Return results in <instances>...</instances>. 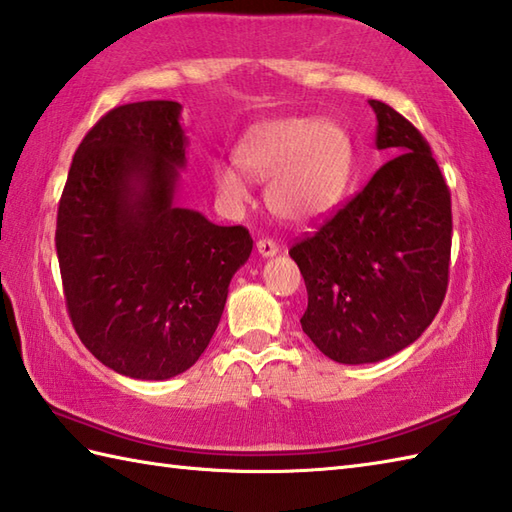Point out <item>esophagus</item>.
<instances>
[{
  "label": "esophagus",
  "mask_w": 512,
  "mask_h": 512,
  "mask_svg": "<svg viewBox=\"0 0 512 512\" xmlns=\"http://www.w3.org/2000/svg\"><path fill=\"white\" fill-rule=\"evenodd\" d=\"M257 250H259V255H262V257H273V255L279 253V246L273 242V239L264 237V239H259V242H257Z\"/></svg>",
  "instance_id": "34e87169"
}]
</instances>
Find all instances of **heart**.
<instances>
[{"mask_svg": "<svg viewBox=\"0 0 512 512\" xmlns=\"http://www.w3.org/2000/svg\"><path fill=\"white\" fill-rule=\"evenodd\" d=\"M352 156L345 129L314 118L264 123L250 129L235 149L239 168L250 180L268 182V206L290 224H312L343 198ZM241 172L226 162L213 167L215 189L226 202L244 204L250 198Z\"/></svg>", "mask_w": 512, "mask_h": 512, "instance_id": "obj_1", "label": "heart"}]
</instances>
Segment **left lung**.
Wrapping results in <instances>:
<instances>
[{"instance_id":"8db88e82","label":"left lung","mask_w":512,"mask_h":512,"mask_svg":"<svg viewBox=\"0 0 512 512\" xmlns=\"http://www.w3.org/2000/svg\"><path fill=\"white\" fill-rule=\"evenodd\" d=\"M374 107L389 156L361 193L290 248L308 288L301 328L336 363H376L429 328L449 286L451 191L431 147L394 107Z\"/></svg>"}]
</instances>
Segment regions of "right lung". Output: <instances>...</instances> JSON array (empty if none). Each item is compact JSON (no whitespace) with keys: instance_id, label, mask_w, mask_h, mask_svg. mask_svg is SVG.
Here are the masks:
<instances>
[{"instance_id":"1","label":"right lung","mask_w":512,"mask_h":512,"mask_svg":"<svg viewBox=\"0 0 512 512\" xmlns=\"http://www.w3.org/2000/svg\"><path fill=\"white\" fill-rule=\"evenodd\" d=\"M180 110L140 101L101 116L76 149L57 213L74 330L105 367L140 380H167L198 361L253 250L244 226L173 204L187 162Z\"/></svg>"}]
</instances>
